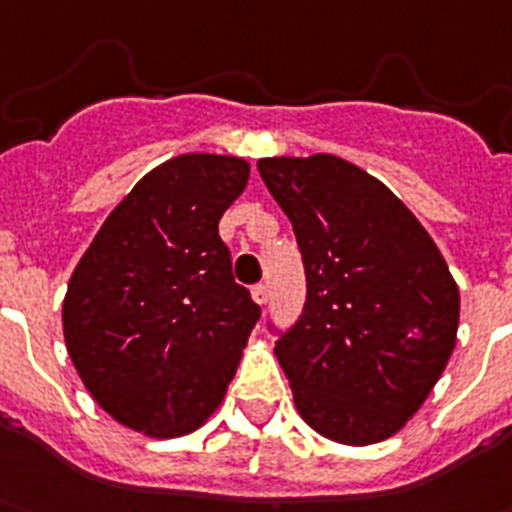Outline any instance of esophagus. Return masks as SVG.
Segmentation results:
<instances>
[{
  "label": "esophagus",
  "instance_id": "1",
  "mask_svg": "<svg viewBox=\"0 0 512 512\" xmlns=\"http://www.w3.org/2000/svg\"><path fill=\"white\" fill-rule=\"evenodd\" d=\"M252 299H255V304H260V306L268 304V286H265V283H260V286L252 288Z\"/></svg>",
  "mask_w": 512,
  "mask_h": 512
}]
</instances>
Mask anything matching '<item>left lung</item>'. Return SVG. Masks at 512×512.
<instances>
[{"label":"left lung","instance_id":"obj_1","mask_svg":"<svg viewBox=\"0 0 512 512\" xmlns=\"http://www.w3.org/2000/svg\"><path fill=\"white\" fill-rule=\"evenodd\" d=\"M257 170L304 255V314L275 342L293 404L327 441H386L446 371L459 286L415 213L348 159L265 157Z\"/></svg>","mask_w":512,"mask_h":512}]
</instances>
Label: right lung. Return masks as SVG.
I'll return each mask as SVG.
<instances>
[{"label": "right lung", "instance_id": "right-lung-1", "mask_svg": "<svg viewBox=\"0 0 512 512\" xmlns=\"http://www.w3.org/2000/svg\"><path fill=\"white\" fill-rule=\"evenodd\" d=\"M247 180L242 157L167 159L110 211L71 273L61 306L71 363L136 433H193L237 373L260 306L231 278L219 219Z\"/></svg>", "mask_w": 512, "mask_h": 512}]
</instances>
